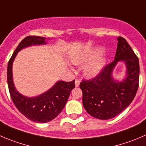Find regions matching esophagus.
<instances>
[{
	"label": "esophagus",
	"mask_w": 146,
	"mask_h": 146,
	"mask_svg": "<svg viewBox=\"0 0 146 146\" xmlns=\"http://www.w3.org/2000/svg\"><path fill=\"white\" fill-rule=\"evenodd\" d=\"M75 84H76V87H78L79 85H80V80L78 79H76V80H75Z\"/></svg>",
	"instance_id": "34e87169"
}]
</instances>
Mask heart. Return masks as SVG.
Listing matches in <instances>:
<instances>
[{
  "label": "heart",
  "mask_w": 146,
  "mask_h": 146,
  "mask_svg": "<svg viewBox=\"0 0 146 146\" xmlns=\"http://www.w3.org/2000/svg\"><path fill=\"white\" fill-rule=\"evenodd\" d=\"M103 48H96L91 50H86L78 54L73 55L71 57V61L76 65H80L90 62L97 58L98 55L103 53ZM105 66V60L102 58L96 59L86 65L84 68V74L88 78L96 77L98 75Z\"/></svg>",
  "instance_id": "heart-1"
}]
</instances>
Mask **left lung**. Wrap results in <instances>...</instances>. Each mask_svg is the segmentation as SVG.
Returning a JSON list of instances; mask_svg holds the SVG:
<instances>
[{
	"label": "left lung",
	"instance_id": "obj_1",
	"mask_svg": "<svg viewBox=\"0 0 146 146\" xmlns=\"http://www.w3.org/2000/svg\"><path fill=\"white\" fill-rule=\"evenodd\" d=\"M115 60L105 66L98 75L90 80H83V105L91 116L108 120L117 116L131 103L136 95L139 83V60L133 49L123 37L118 38ZM125 62L127 76L122 82L112 77L118 61Z\"/></svg>",
	"mask_w": 146,
	"mask_h": 146
}]
</instances>
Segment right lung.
I'll use <instances>...</instances> for the list:
<instances>
[{
  "label": "right lung",
  "instance_id": "right-lung-1",
  "mask_svg": "<svg viewBox=\"0 0 146 146\" xmlns=\"http://www.w3.org/2000/svg\"><path fill=\"white\" fill-rule=\"evenodd\" d=\"M46 38L35 35L27 36L16 48L8 61L7 80L11 99L18 111L31 121L40 123L49 122L57 117L66 106L75 80L70 82L58 81L53 87L37 97L28 98L18 93L13 81V62L18 51L33 45L46 44Z\"/></svg>",
  "mask_w": 146,
  "mask_h": 146
}]
</instances>
